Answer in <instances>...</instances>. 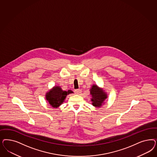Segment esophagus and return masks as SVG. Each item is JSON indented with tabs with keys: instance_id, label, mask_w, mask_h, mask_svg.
Returning a JSON list of instances; mask_svg holds the SVG:
<instances>
[{
	"instance_id": "1",
	"label": "esophagus",
	"mask_w": 157,
	"mask_h": 157,
	"mask_svg": "<svg viewBox=\"0 0 157 157\" xmlns=\"http://www.w3.org/2000/svg\"><path fill=\"white\" fill-rule=\"evenodd\" d=\"M81 90H76L75 91V94H76V95H80V94L81 93Z\"/></svg>"
}]
</instances>
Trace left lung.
I'll return each instance as SVG.
<instances>
[{
    "mask_svg": "<svg viewBox=\"0 0 157 157\" xmlns=\"http://www.w3.org/2000/svg\"><path fill=\"white\" fill-rule=\"evenodd\" d=\"M91 95V101L92 105L97 108L102 106L105 103V100L108 98L107 94L105 90L98 86L96 84H93L90 89Z\"/></svg>",
    "mask_w": 157,
    "mask_h": 157,
    "instance_id": "left-lung-1",
    "label": "left lung"
}]
</instances>
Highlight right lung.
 I'll list each match as a JSON object with an SVG mask.
<instances>
[{"mask_svg":"<svg viewBox=\"0 0 157 157\" xmlns=\"http://www.w3.org/2000/svg\"><path fill=\"white\" fill-rule=\"evenodd\" d=\"M73 92L71 90L63 91L60 86H54L46 94V100L51 106L58 108L65 101L66 96Z\"/></svg>","mask_w":157,"mask_h":157,"instance_id":"add662e5","label":"right lung"}]
</instances>
